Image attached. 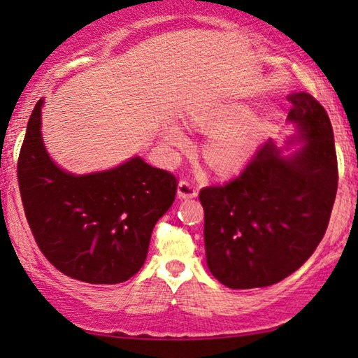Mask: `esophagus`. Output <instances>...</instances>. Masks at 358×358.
<instances>
[{"mask_svg":"<svg viewBox=\"0 0 358 358\" xmlns=\"http://www.w3.org/2000/svg\"><path fill=\"white\" fill-rule=\"evenodd\" d=\"M177 196L180 199H188V197H196L197 196V188L194 185H191L189 181L181 180L178 183V191Z\"/></svg>","mask_w":358,"mask_h":358,"instance_id":"34e87169","label":"esophagus"}]
</instances>
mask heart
<instances>
[{
    "label": "heart",
    "instance_id": "heart-1",
    "mask_svg": "<svg viewBox=\"0 0 358 358\" xmlns=\"http://www.w3.org/2000/svg\"><path fill=\"white\" fill-rule=\"evenodd\" d=\"M236 117H239V110L236 109L215 110L194 117L197 125L217 128L207 141L204 154L212 167L223 173L243 169L259 143V122L254 119H241L230 124L229 122ZM165 136L170 145L183 146L186 143L185 133L178 127H170Z\"/></svg>",
    "mask_w": 358,
    "mask_h": 358
}]
</instances>
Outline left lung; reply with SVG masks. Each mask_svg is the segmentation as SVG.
<instances>
[{"label":"left lung","instance_id":"1","mask_svg":"<svg viewBox=\"0 0 358 358\" xmlns=\"http://www.w3.org/2000/svg\"><path fill=\"white\" fill-rule=\"evenodd\" d=\"M303 146L281 157L255 151L236 178L199 191L207 266L231 289L271 286L302 266L322 241L338 191V157L327 110L308 93L287 96Z\"/></svg>","mask_w":358,"mask_h":358}]
</instances>
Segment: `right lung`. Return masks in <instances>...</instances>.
<instances>
[{
    "label": "right lung",
    "mask_w": 358,
    "mask_h": 358,
    "mask_svg": "<svg viewBox=\"0 0 358 358\" xmlns=\"http://www.w3.org/2000/svg\"><path fill=\"white\" fill-rule=\"evenodd\" d=\"M35 104L19 152L17 180L29 227L61 273L92 285H117L146 260L156 222L173 204L178 180L143 159L92 175L66 173L43 146Z\"/></svg>",
    "instance_id": "right-lung-1"
}]
</instances>
